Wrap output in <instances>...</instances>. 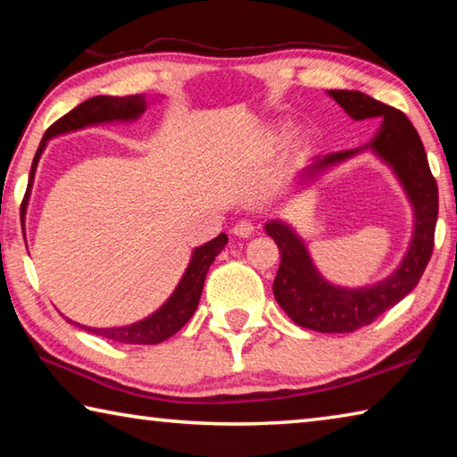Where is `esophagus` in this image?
<instances>
[{"label": "esophagus", "mask_w": 457, "mask_h": 457, "mask_svg": "<svg viewBox=\"0 0 457 457\" xmlns=\"http://www.w3.org/2000/svg\"><path fill=\"white\" fill-rule=\"evenodd\" d=\"M253 229H256V228H253L252 221L242 220V221H237L234 228H231V234L237 236V237H250L253 234Z\"/></svg>", "instance_id": "1"}]
</instances>
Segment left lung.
<instances>
[{"label": "left lung", "instance_id": "1", "mask_svg": "<svg viewBox=\"0 0 457 457\" xmlns=\"http://www.w3.org/2000/svg\"><path fill=\"white\" fill-rule=\"evenodd\" d=\"M328 96L345 108L353 120L375 119L377 133L359 149L314 157L298 173L294 187L314 181V177L337 167L362 151L375 153L403 187L413 207L411 242L395 272L370 286L345 288L330 284L316 270L306 245L292 226L270 220L264 229L280 250V268L274 278V296L282 311L303 328L316 332H353L373 322L411 292L433 252L437 221V183L433 179L423 143L403 112L386 106L359 90H328Z\"/></svg>", "mask_w": 457, "mask_h": 457}]
</instances>
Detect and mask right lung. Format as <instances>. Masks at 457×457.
Returning <instances> with one entry per match:
<instances>
[{
  "label": "right lung",
  "instance_id": "obj_1",
  "mask_svg": "<svg viewBox=\"0 0 457 457\" xmlns=\"http://www.w3.org/2000/svg\"><path fill=\"white\" fill-rule=\"evenodd\" d=\"M146 111V96L145 95H133V96H92L88 100H84L82 104L72 108L71 112L64 114L60 120L54 122V125L46 130V135L42 138L40 146H37L36 157L32 169H29V179H28V189L24 201H21V218H26V210H28V201H29V193H32V185H34V177H36V169H37V161H40L42 153L46 149V145L52 137L58 135H66V133H74V130L87 129L92 125H103V122H130L137 120L141 114ZM228 244V236L220 234L212 242H207L204 245H199L193 250L189 266L185 270V274L181 276L179 284L173 290L171 296L167 298V303L154 311L151 316L146 319L127 324V327H114V328H95V327H84V324L72 322L71 319H66L68 322L76 324L82 330H88L92 335H98L106 340H112V343L119 345H159L167 340L169 337H173L177 330H181L185 327L193 312L197 311L201 292H204V284H205V276L207 270L213 264V260L218 253L226 247Z\"/></svg>",
  "mask_w": 457,
  "mask_h": 457
}]
</instances>
